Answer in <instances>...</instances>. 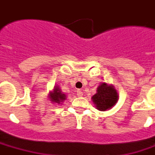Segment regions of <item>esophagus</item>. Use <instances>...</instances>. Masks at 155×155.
<instances>
[{
	"label": "esophagus",
	"instance_id": "obj_1",
	"mask_svg": "<svg viewBox=\"0 0 155 155\" xmlns=\"http://www.w3.org/2000/svg\"><path fill=\"white\" fill-rule=\"evenodd\" d=\"M77 95H78V97H81L82 95H83V92H82L81 90L78 89V91H77Z\"/></svg>",
	"mask_w": 155,
	"mask_h": 155
}]
</instances>
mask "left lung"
Masks as SVG:
<instances>
[{"label": "left lung", "mask_w": 155, "mask_h": 155, "mask_svg": "<svg viewBox=\"0 0 155 155\" xmlns=\"http://www.w3.org/2000/svg\"><path fill=\"white\" fill-rule=\"evenodd\" d=\"M97 89V93L92 97V101L96 105L97 109L105 111L113 107L116 103L118 94L114 87L103 83L98 86Z\"/></svg>", "instance_id": "obj_1"}]
</instances>
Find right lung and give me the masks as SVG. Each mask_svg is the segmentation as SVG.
Masks as SVG:
<instances>
[{
	"label": "right lung",
	"instance_id": "obj_1",
	"mask_svg": "<svg viewBox=\"0 0 155 155\" xmlns=\"http://www.w3.org/2000/svg\"><path fill=\"white\" fill-rule=\"evenodd\" d=\"M50 98L51 99L52 102H57V103H60L61 102L64 101L66 99V95L63 94L61 91V89H59L58 87H56L53 90V93H50Z\"/></svg>",
	"mask_w": 155,
	"mask_h": 155
}]
</instances>
